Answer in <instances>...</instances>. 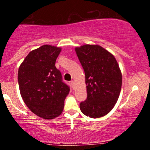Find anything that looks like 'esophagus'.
I'll return each instance as SVG.
<instances>
[{"mask_svg":"<svg viewBox=\"0 0 150 150\" xmlns=\"http://www.w3.org/2000/svg\"><path fill=\"white\" fill-rule=\"evenodd\" d=\"M75 81L74 80H72L71 82H70V84H71V85H72V87H73V88H74V87H75Z\"/></svg>","mask_w":150,"mask_h":150,"instance_id":"34e87169","label":"esophagus"}]
</instances>
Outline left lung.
<instances>
[{"label": "left lung", "instance_id": "1", "mask_svg": "<svg viewBox=\"0 0 150 150\" xmlns=\"http://www.w3.org/2000/svg\"><path fill=\"white\" fill-rule=\"evenodd\" d=\"M85 73L87 98L80 104L83 114L92 118L106 116L116 104L122 74L114 56L99 45L85 44L75 49Z\"/></svg>", "mask_w": 150, "mask_h": 150}]
</instances>
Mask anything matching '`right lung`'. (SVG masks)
<instances>
[{
    "mask_svg": "<svg viewBox=\"0 0 150 150\" xmlns=\"http://www.w3.org/2000/svg\"><path fill=\"white\" fill-rule=\"evenodd\" d=\"M61 47L46 45L31 51L20 65L18 83L25 104L34 114L53 119L61 114L70 88L55 66Z\"/></svg>",
    "mask_w": 150,
    "mask_h": 150,
    "instance_id": "obj_1",
    "label": "right lung"
}]
</instances>
